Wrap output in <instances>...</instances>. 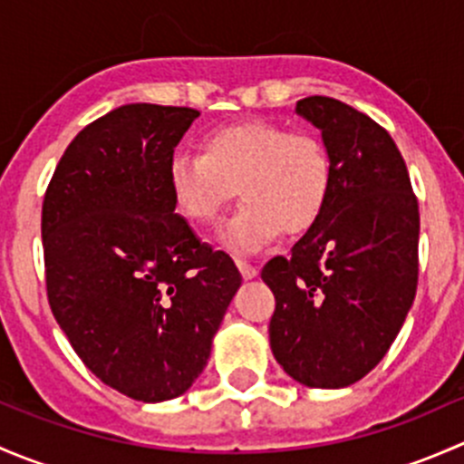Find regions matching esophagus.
I'll return each instance as SVG.
<instances>
[{
	"mask_svg": "<svg viewBox=\"0 0 464 464\" xmlns=\"http://www.w3.org/2000/svg\"><path fill=\"white\" fill-rule=\"evenodd\" d=\"M236 265H237V269H240L242 278H245V280H251V278H256V276H258V269H256V266L251 265V262L236 260Z\"/></svg>",
	"mask_w": 464,
	"mask_h": 464,
	"instance_id": "34e87169",
	"label": "esophagus"
}]
</instances>
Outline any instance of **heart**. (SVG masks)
<instances>
[{"instance_id":"1","label":"heart","mask_w":464,"mask_h":464,"mask_svg":"<svg viewBox=\"0 0 464 464\" xmlns=\"http://www.w3.org/2000/svg\"><path fill=\"white\" fill-rule=\"evenodd\" d=\"M168 188L193 224H215L240 188L245 206L219 240L233 254H256L278 233L301 236L321 219L332 193V161L319 137L269 121L219 125L202 154L175 152Z\"/></svg>"}]
</instances>
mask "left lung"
Masks as SVG:
<instances>
[{
	"instance_id": "left-lung-1",
	"label": "left lung",
	"mask_w": 464,
	"mask_h": 464,
	"mask_svg": "<svg viewBox=\"0 0 464 464\" xmlns=\"http://www.w3.org/2000/svg\"><path fill=\"white\" fill-rule=\"evenodd\" d=\"M321 130L332 193L321 219L262 266L276 296L269 343L289 377L343 388L366 377L404 325L418 289L420 210L391 134L327 96L296 102Z\"/></svg>"
}]
</instances>
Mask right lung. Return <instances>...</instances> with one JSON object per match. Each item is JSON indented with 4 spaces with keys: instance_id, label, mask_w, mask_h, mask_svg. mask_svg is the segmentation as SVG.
<instances>
[{
    "instance_id": "right-lung-1",
    "label": "right lung",
    "mask_w": 464,
    "mask_h": 464,
    "mask_svg": "<svg viewBox=\"0 0 464 464\" xmlns=\"http://www.w3.org/2000/svg\"><path fill=\"white\" fill-rule=\"evenodd\" d=\"M198 116L116 107L69 143L42 204L51 312L89 371L139 401L193 386L242 285L168 188V161Z\"/></svg>"
}]
</instances>
